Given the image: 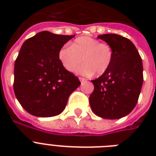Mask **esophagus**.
I'll use <instances>...</instances> for the list:
<instances>
[{"label": "esophagus", "mask_w": 156, "mask_h": 156, "mask_svg": "<svg viewBox=\"0 0 156 156\" xmlns=\"http://www.w3.org/2000/svg\"><path fill=\"white\" fill-rule=\"evenodd\" d=\"M79 80H80L81 83H83V82H84V81H86V78H82V77H80V78H79Z\"/></svg>", "instance_id": "1"}]
</instances>
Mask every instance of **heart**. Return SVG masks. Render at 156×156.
<instances>
[{"instance_id":"heart-1","label":"heart","mask_w":156,"mask_h":156,"mask_svg":"<svg viewBox=\"0 0 156 156\" xmlns=\"http://www.w3.org/2000/svg\"><path fill=\"white\" fill-rule=\"evenodd\" d=\"M58 57L62 66L68 71L73 72L78 66V72L83 75L90 76L96 73L102 75L109 69L113 59V51L108 44L89 36L77 38L70 47L60 49Z\"/></svg>"}]
</instances>
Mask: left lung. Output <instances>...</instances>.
I'll return each mask as SVG.
<instances>
[{"label": "left lung", "mask_w": 156, "mask_h": 156, "mask_svg": "<svg viewBox=\"0 0 156 156\" xmlns=\"http://www.w3.org/2000/svg\"><path fill=\"white\" fill-rule=\"evenodd\" d=\"M99 39L108 44L113 59L108 70L95 80L89 98L91 110L105 119L128 115L138 103L143 83V62L133 43L116 34H104Z\"/></svg>", "instance_id": "8db88e82"}]
</instances>
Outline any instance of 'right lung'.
Instances as JSON below:
<instances>
[{
	"label": "right lung",
	"mask_w": 156,
	"mask_h": 156,
	"mask_svg": "<svg viewBox=\"0 0 156 156\" xmlns=\"http://www.w3.org/2000/svg\"><path fill=\"white\" fill-rule=\"evenodd\" d=\"M75 35L41 31L23 43L14 63V94L23 108L40 117L58 115L81 83L59 60L64 44Z\"/></svg>",
	"instance_id": "obj_1"
}]
</instances>
